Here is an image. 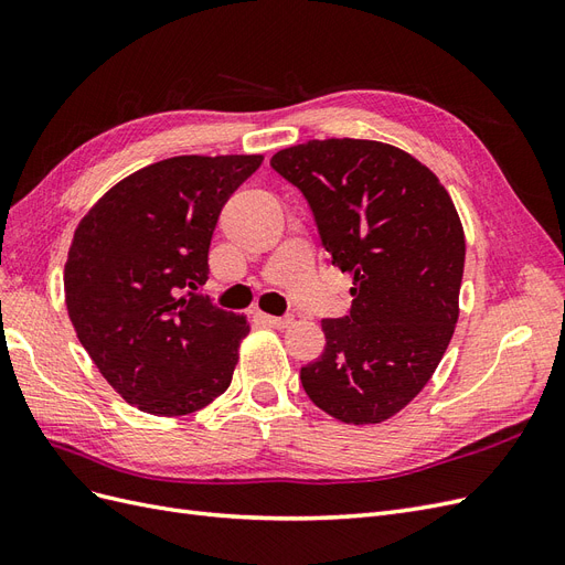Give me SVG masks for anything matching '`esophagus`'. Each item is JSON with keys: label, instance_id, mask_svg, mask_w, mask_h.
<instances>
[{"label": "esophagus", "instance_id": "1", "mask_svg": "<svg viewBox=\"0 0 565 565\" xmlns=\"http://www.w3.org/2000/svg\"><path fill=\"white\" fill-rule=\"evenodd\" d=\"M262 320L268 324V328H276V330H287L292 328V318H276V316H262Z\"/></svg>", "mask_w": 565, "mask_h": 565}]
</instances>
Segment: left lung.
I'll return each instance as SVG.
<instances>
[{
	"label": "left lung",
	"instance_id": "left-lung-1",
	"mask_svg": "<svg viewBox=\"0 0 565 565\" xmlns=\"http://www.w3.org/2000/svg\"><path fill=\"white\" fill-rule=\"evenodd\" d=\"M270 167L303 193L332 266L353 278L351 313L322 320L303 391L344 424L386 422L434 377L455 334L467 252L455 202L429 167L382 141L313 139Z\"/></svg>",
	"mask_w": 565,
	"mask_h": 565
}]
</instances>
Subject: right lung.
I'll list each match as a JSON object with an SVG mask.
<instances>
[{"instance_id": "add662e5", "label": "right lung", "mask_w": 565, "mask_h": 565, "mask_svg": "<svg viewBox=\"0 0 565 565\" xmlns=\"http://www.w3.org/2000/svg\"><path fill=\"white\" fill-rule=\"evenodd\" d=\"M264 156H179L129 174L82 216L63 270L82 347L129 405L183 417L231 386L249 322L195 295L216 221Z\"/></svg>"}]
</instances>
